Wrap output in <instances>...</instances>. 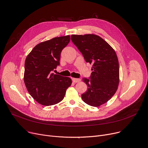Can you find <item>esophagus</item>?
<instances>
[{"label": "esophagus", "mask_w": 148, "mask_h": 148, "mask_svg": "<svg viewBox=\"0 0 148 148\" xmlns=\"http://www.w3.org/2000/svg\"><path fill=\"white\" fill-rule=\"evenodd\" d=\"M72 81L75 83H77V82H79L81 81V79H77V78H72Z\"/></svg>", "instance_id": "1"}]
</instances>
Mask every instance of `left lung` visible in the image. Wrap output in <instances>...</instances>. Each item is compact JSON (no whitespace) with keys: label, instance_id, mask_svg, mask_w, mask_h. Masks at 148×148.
Segmentation results:
<instances>
[{"label":"left lung","instance_id":"obj_1","mask_svg":"<svg viewBox=\"0 0 148 148\" xmlns=\"http://www.w3.org/2000/svg\"><path fill=\"white\" fill-rule=\"evenodd\" d=\"M71 40L86 62L92 65L91 79H82L88 89L81 97L87 105L99 107L108 102L117 91L119 82L117 55L107 42L96 34H72Z\"/></svg>","mask_w":148,"mask_h":148}]
</instances>
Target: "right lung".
<instances>
[{"instance_id": "add662e5", "label": "right lung", "mask_w": 148, "mask_h": 148, "mask_svg": "<svg viewBox=\"0 0 148 148\" xmlns=\"http://www.w3.org/2000/svg\"><path fill=\"white\" fill-rule=\"evenodd\" d=\"M71 40L69 35L39 43L25 58L24 81L31 96L42 105L62 101L72 84L69 77L51 73L60 64V54Z\"/></svg>"}]
</instances>
